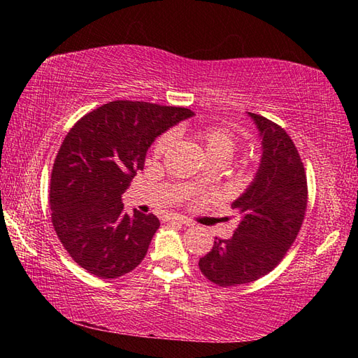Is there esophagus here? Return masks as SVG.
I'll return each instance as SVG.
<instances>
[{
  "label": "esophagus",
  "mask_w": 358,
  "mask_h": 358,
  "mask_svg": "<svg viewBox=\"0 0 358 358\" xmlns=\"http://www.w3.org/2000/svg\"><path fill=\"white\" fill-rule=\"evenodd\" d=\"M167 220L171 221V222H177V224H185V226H189V221L186 220V217H183V216H180V215H171V216H167Z\"/></svg>",
  "instance_id": "obj_1"
}]
</instances>
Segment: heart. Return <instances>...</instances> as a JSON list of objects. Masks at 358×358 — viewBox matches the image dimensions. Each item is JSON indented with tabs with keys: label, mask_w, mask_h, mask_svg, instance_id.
Here are the masks:
<instances>
[{
	"label": "heart",
	"mask_w": 358,
	"mask_h": 358,
	"mask_svg": "<svg viewBox=\"0 0 358 358\" xmlns=\"http://www.w3.org/2000/svg\"><path fill=\"white\" fill-rule=\"evenodd\" d=\"M194 137L201 142L205 155H207L210 161H220L222 164L234 156L235 150L238 147L237 137L229 129L221 128V126H199V128L194 129ZM172 143V132H166V134H162L156 141L153 147V155H166L171 150Z\"/></svg>",
	"instance_id": "b5f03b06"
}]
</instances>
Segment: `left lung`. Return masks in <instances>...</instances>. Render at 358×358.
Segmentation results:
<instances>
[{"label":"left lung","instance_id":"1","mask_svg":"<svg viewBox=\"0 0 358 358\" xmlns=\"http://www.w3.org/2000/svg\"><path fill=\"white\" fill-rule=\"evenodd\" d=\"M262 137L256 178L232 203L238 226L216 238L199 260L202 275L221 287L256 281L270 273L299 235L308 203L306 172L295 143L280 124L251 113Z\"/></svg>","mask_w":358,"mask_h":358}]
</instances>
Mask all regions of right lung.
<instances>
[{
    "mask_svg": "<svg viewBox=\"0 0 358 358\" xmlns=\"http://www.w3.org/2000/svg\"><path fill=\"white\" fill-rule=\"evenodd\" d=\"M191 115L185 107L112 101L72 126L52 169L50 211L59 241L82 268L108 280L142 262L159 220L124 213L121 194L155 138Z\"/></svg>",
    "mask_w": 358,
    "mask_h": 358,
    "instance_id": "right-lung-1",
    "label": "right lung"
}]
</instances>
